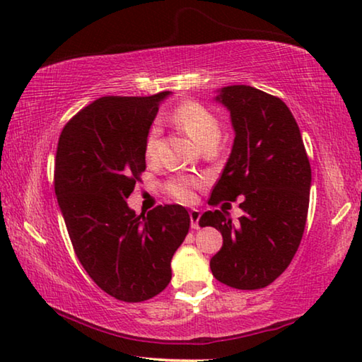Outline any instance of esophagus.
Returning <instances> with one entry per match:
<instances>
[{"label": "esophagus", "mask_w": 362, "mask_h": 362, "mask_svg": "<svg viewBox=\"0 0 362 362\" xmlns=\"http://www.w3.org/2000/svg\"><path fill=\"white\" fill-rule=\"evenodd\" d=\"M199 218H201L199 211L193 209L192 212H189V220H192V228L193 230H198L199 228Z\"/></svg>", "instance_id": "obj_1"}]
</instances>
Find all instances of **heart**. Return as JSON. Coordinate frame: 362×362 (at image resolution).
<instances>
[{"label":"heart","instance_id":"heart-1","mask_svg":"<svg viewBox=\"0 0 362 362\" xmlns=\"http://www.w3.org/2000/svg\"><path fill=\"white\" fill-rule=\"evenodd\" d=\"M173 119L201 146L209 142V140H218L220 131H222L217 116L209 108L204 107L203 103L196 100H185L179 103L173 112ZM159 136H161V129L155 122L146 132L144 144V153L148 161H155L159 155ZM198 187L199 180L187 175L173 177L166 183L168 192L182 203H189L194 196V189Z\"/></svg>","mask_w":362,"mask_h":362}]
</instances>
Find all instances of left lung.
Segmentation results:
<instances>
[{"label":"left lung","instance_id":"left-lung-1","mask_svg":"<svg viewBox=\"0 0 362 362\" xmlns=\"http://www.w3.org/2000/svg\"><path fill=\"white\" fill-rule=\"evenodd\" d=\"M230 110L236 137L209 204L236 201L244 216L233 223L225 211H207L223 246L211 259L217 281L241 291L272 284L291 265L302 241L310 204L311 168L291 110L252 86H228L217 97ZM230 204V203H225Z\"/></svg>","mask_w":362,"mask_h":362}]
</instances>
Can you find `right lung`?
Returning a JSON list of instances; mask_svg holds the SVG:
<instances>
[{
  "label": "right lung",
  "mask_w": 362,
  "mask_h": 362,
  "mask_svg": "<svg viewBox=\"0 0 362 362\" xmlns=\"http://www.w3.org/2000/svg\"><path fill=\"white\" fill-rule=\"evenodd\" d=\"M169 94L100 97L66 122L57 144L54 188L75 254L103 292L127 303L166 289L189 228L183 206L137 216L126 203L142 182L145 136Z\"/></svg>",
  "instance_id": "add662e5"
}]
</instances>
